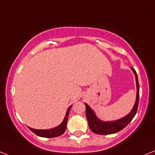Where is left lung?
<instances>
[{
  "instance_id": "left-lung-1",
  "label": "left lung",
  "mask_w": 155,
  "mask_h": 155,
  "mask_svg": "<svg viewBox=\"0 0 155 155\" xmlns=\"http://www.w3.org/2000/svg\"><path fill=\"white\" fill-rule=\"evenodd\" d=\"M131 69H132L134 75H135L137 84L136 101H135V103H134V107H133V109L128 115L119 120L114 121H102L95 116L93 110L87 104H86V118H87L88 122H89V128H90L92 132L98 134H114V133L118 132V131H121L124 128H125L134 117L137 112V110H138V101H139V84H138V79L136 71L134 70V69H133L132 67H131Z\"/></svg>"
}]
</instances>
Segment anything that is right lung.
<instances>
[{
  "mask_svg": "<svg viewBox=\"0 0 155 155\" xmlns=\"http://www.w3.org/2000/svg\"><path fill=\"white\" fill-rule=\"evenodd\" d=\"M70 106L68 108L67 112H66V115L65 116L64 120L63 121L61 124L58 127L54 128H52V129H48V130H38V129H34V128H29L30 129V131H32L34 134H36L37 135L40 137H43V138H55V137H58L63 134L65 132L66 129V125H67V120H68V116H69V111H70Z\"/></svg>",
  "mask_w": 155,
  "mask_h": 155,
  "instance_id": "1",
  "label": "right lung"
}]
</instances>
